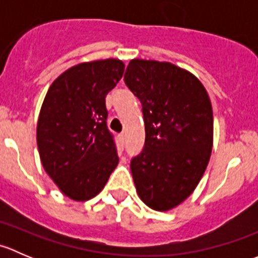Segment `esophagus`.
Segmentation results:
<instances>
[{
  "instance_id": "obj_1",
  "label": "esophagus",
  "mask_w": 258,
  "mask_h": 258,
  "mask_svg": "<svg viewBox=\"0 0 258 258\" xmlns=\"http://www.w3.org/2000/svg\"><path fill=\"white\" fill-rule=\"evenodd\" d=\"M118 137H119V141H121V144H123V142H124V134H121Z\"/></svg>"
}]
</instances>
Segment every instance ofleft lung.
I'll return each mask as SVG.
<instances>
[{
	"mask_svg": "<svg viewBox=\"0 0 258 258\" xmlns=\"http://www.w3.org/2000/svg\"><path fill=\"white\" fill-rule=\"evenodd\" d=\"M124 82L141 101L145 121V147L131 161L136 191L150 209L172 210L194 192L209 165V93L187 70L153 59H131Z\"/></svg>",
	"mask_w": 258,
	"mask_h": 258,
	"instance_id": "left-lung-1",
	"label": "left lung"
}]
</instances>
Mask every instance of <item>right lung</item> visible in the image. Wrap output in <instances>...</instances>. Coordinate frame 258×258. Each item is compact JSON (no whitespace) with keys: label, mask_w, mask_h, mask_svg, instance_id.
<instances>
[{"label":"right lung","mask_w":258,"mask_h":258,"mask_svg":"<svg viewBox=\"0 0 258 258\" xmlns=\"http://www.w3.org/2000/svg\"><path fill=\"white\" fill-rule=\"evenodd\" d=\"M123 71L124 63L116 58L76 64L52 82L43 100L37 121L41 162L75 201L100 194L118 165L106 123V96Z\"/></svg>","instance_id":"obj_1"}]
</instances>
